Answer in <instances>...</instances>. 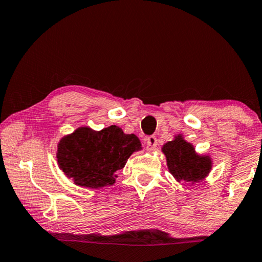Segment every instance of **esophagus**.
Instances as JSON below:
<instances>
[{
    "label": "esophagus",
    "mask_w": 262,
    "mask_h": 262,
    "mask_svg": "<svg viewBox=\"0 0 262 262\" xmlns=\"http://www.w3.org/2000/svg\"><path fill=\"white\" fill-rule=\"evenodd\" d=\"M146 144H147V149L149 150H152V149H155L157 146V139L155 136H148L146 139Z\"/></svg>",
    "instance_id": "34e87169"
}]
</instances>
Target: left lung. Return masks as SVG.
<instances>
[{"label": "left lung", "instance_id": "8db88e82", "mask_svg": "<svg viewBox=\"0 0 262 262\" xmlns=\"http://www.w3.org/2000/svg\"><path fill=\"white\" fill-rule=\"evenodd\" d=\"M167 159V165L177 182L197 183L209 175L212 168V160L207 155H198L193 146L178 134L172 141L162 147Z\"/></svg>", "mask_w": 262, "mask_h": 262}]
</instances>
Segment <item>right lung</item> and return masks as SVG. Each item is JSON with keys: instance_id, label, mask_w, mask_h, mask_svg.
Segmentation results:
<instances>
[{"instance_id": "obj_1", "label": "right lung", "mask_w": 262, "mask_h": 262, "mask_svg": "<svg viewBox=\"0 0 262 262\" xmlns=\"http://www.w3.org/2000/svg\"><path fill=\"white\" fill-rule=\"evenodd\" d=\"M141 148L138 136L124 134L116 126L99 132L80 127L59 141L57 162L65 175L73 178L74 184L99 189L113 185L116 171Z\"/></svg>"}]
</instances>
